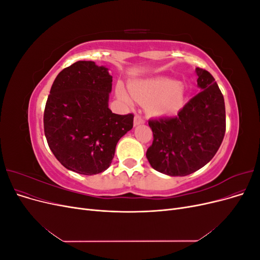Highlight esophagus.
I'll return each mask as SVG.
<instances>
[{"instance_id": "34e87169", "label": "esophagus", "mask_w": 260, "mask_h": 260, "mask_svg": "<svg viewBox=\"0 0 260 260\" xmlns=\"http://www.w3.org/2000/svg\"><path fill=\"white\" fill-rule=\"evenodd\" d=\"M135 125H139V124H142V123H144L145 122V120H144V118L141 116V115H136L135 116Z\"/></svg>"}]
</instances>
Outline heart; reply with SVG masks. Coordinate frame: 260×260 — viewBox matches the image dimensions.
<instances>
[{
    "mask_svg": "<svg viewBox=\"0 0 260 260\" xmlns=\"http://www.w3.org/2000/svg\"><path fill=\"white\" fill-rule=\"evenodd\" d=\"M129 91L131 96L139 103L147 104L148 111L154 115L174 114L183 104V85L169 78H152L131 82ZM118 94L129 103V96L120 86L118 88Z\"/></svg>",
    "mask_w": 260,
    "mask_h": 260,
    "instance_id": "heart-1",
    "label": "heart"
}]
</instances>
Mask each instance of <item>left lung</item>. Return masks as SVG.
<instances>
[{
	"mask_svg": "<svg viewBox=\"0 0 260 260\" xmlns=\"http://www.w3.org/2000/svg\"><path fill=\"white\" fill-rule=\"evenodd\" d=\"M200 92L174 117L148 120L153 143L146 157L151 166L168 176H187L215 156L225 133L221 91L207 70L196 68Z\"/></svg>",
	"mask_w": 260,
	"mask_h": 260,
	"instance_id": "obj_1",
	"label": "left lung"
}]
</instances>
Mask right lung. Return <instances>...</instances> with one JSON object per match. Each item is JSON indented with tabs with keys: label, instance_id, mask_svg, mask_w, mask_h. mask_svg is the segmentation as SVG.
<instances>
[{
	"label": "right lung",
	"instance_id": "right-lung-1",
	"mask_svg": "<svg viewBox=\"0 0 260 260\" xmlns=\"http://www.w3.org/2000/svg\"><path fill=\"white\" fill-rule=\"evenodd\" d=\"M113 77L107 68L79 60L55 78L44 109V135L65 168L92 176L103 172L118 141L133 127V114L108 108Z\"/></svg>",
	"mask_w": 260,
	"mask_h": 260
}]
</instances>
